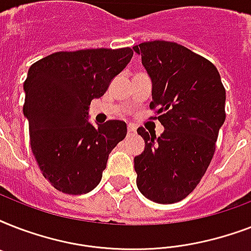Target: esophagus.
<instances>
[{"label":"esophagus","instance_id":"obj_1","mask_svg":"<svg viewBox=\"0 0 251 251\" xmlns=\"http://www.w3.org/2000/svg\"><path fill=\"white\" fill-rule=\"evenodd\" d=\"M135 130H137V127H135L134 125L127 126V134H129V135H133V134H135Z\"/></svg>","mask_w":251,"mask_h":251}]
</instances>
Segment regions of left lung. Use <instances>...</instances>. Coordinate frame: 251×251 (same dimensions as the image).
Returning <instances> with one entry per match:
<instances>
[{"label": "left lung", "mask_w": 251, "mask_h": 251, "mask_svg": "<svg viewBox=\"0 0 251 251\" xmlns=\"http://www.w3.org/2000/svg\"><path fill=\"white\" fill-rule=\"evenodd\" d=\"M152 79V101L164 133L138 127L145 151L135 156L137 186L156 203L186 198L199 183L226 121V88L215 65L183 45L164 40L134 47Z\"/></svg>", "instance_id": "1"}]
</instances>
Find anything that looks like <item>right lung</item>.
I'll return each instance as SVG.
<instances>
[{
  "instance_id": "right-lung-1",
  "label": "right lung",
  "mask_w": 251,
  "mask_h": 251,
  "mask_svg": "<svg viewBox=\"0 0 251 251\" xmlns=\"http://www.w3.org/2000/svg\"><path fill=\"white\" fill-rule=\"evenodd\" d=\"M133 54L129 47L80 49L31 65L23 105L31 150L43 176L61 193L86 194L98 186L110 151L126 137L125 122L95 127L86 118L91 100L105 94Z\"/></svg>"
}]
</instances>
